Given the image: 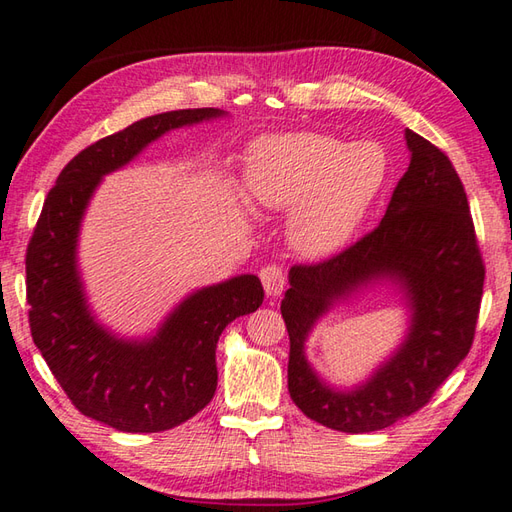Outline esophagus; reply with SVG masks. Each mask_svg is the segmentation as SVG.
Masks as SVG:
<instances>
[{"label": "esophagus", "instance_id": "1", "mask_svg": "<svg viewBox=\"0 0 512 512\" xmlns=\"http://www.w3.org/2000/svg\"><path fill=\"white\" fill-rule=\"evenodd\" d=\"M260 282H263L267 295H280L287 287V274L280 265H267L260 269Z\"/></svg>", "mask_w": 512, "mask_h": 512}]
</instances>
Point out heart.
Returning a JSON list of instances; mask_svg holds the SVG:
<instances>
[{
    "label": "heart",
    "mask_w": 512,
    "mask_h": 512,
    "mask_svg": "<svg viewBox=\"0 0 512 512\" xmlns=\"http://www.w3.org/2000/svg\"><path fill=\"white\" fill-rule=\"evenodd\" d=\"M390 175L383 146L320 131L260 138L249 149L245 190L289 214V238L306 256H324L355 234Z\"/></svg>",
    "instance_id": "b5f03b06"
}]
</instances>
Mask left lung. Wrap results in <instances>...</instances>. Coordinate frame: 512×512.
I'll use <instances>...</instances> for the list:
<instances>
[{
	"label": "left lung",
	"instance_id": "8db88e82",
	"mask_svg": "<svg viewBox=\"0 0 512 512\" xmlns=\"http://www.w3.org/2000/svg\"><path fill=\"white\" fill-rule=\"evenodd\" d=\"M410 166L381 223L355 245L313 265H293L280 304L289 333V394L304 416L346 434L379 431L427 405L469 355L484 263L467 192L449 157L405 131ZM399 281L413 309L406 342L359 389L333 391L303 357L312 324L372 279Z\"/></svg>",
	"mask_w": 512,
	"mask_h": 512
}]
</instances>
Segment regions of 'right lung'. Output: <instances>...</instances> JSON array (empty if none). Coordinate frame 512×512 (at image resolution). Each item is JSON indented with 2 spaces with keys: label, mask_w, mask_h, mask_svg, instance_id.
Here are the masks:
<instances>
[{
  "label": "right lung",
  "mask_w": 512,
  "mask_h": 512,
  "mask_svg": "<svg viewBox=\"0 0 512 512\" xmlns=\"http://www.w3.org/2000/svg\"><path fill=\"white\" fill-rule=\"evenodd\" d=\"M214 107L149 116L78 153L56 177L26 252V300L34 344L78 412L118 431L173 429L217 390V342L236 317L256 311L265 291L252 274L199 289L151 339L102 328L89 311L76 267L78 230L100 179L129 164L170 129L219 118Z\"/></svg>",
  "instance_id": "obj_1"
}]
</instances>
